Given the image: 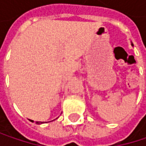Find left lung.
<instances>
[{
  "instance_id": "left-lung-1",
  "label": "left lung",
  "mask_w": 146,
  "mask_h": 146,
  "mask_svg": "<svg viewBox=\"0 0 146 146\" xmlns=\"http://www.w3.org/2000/svg\"><path fill=\"white\" fill-rule=\"evenodd\" d=\"M131 44H132V45H133V43H131Z\"/></svg>"
}]
</instances>
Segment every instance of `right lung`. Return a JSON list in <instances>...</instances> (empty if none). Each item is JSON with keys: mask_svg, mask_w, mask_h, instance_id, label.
<instances>
[{"mask_svg": "<svg viewBox=\"0 0 146 146\" xmlns=\"http://www.w3.org/2000/svg\"><path fill=\"white\" fill-rule=\"evenodd\" d=\"M29 120H30V119H29ZM30 122L33 123L34 121H33V120H30ZM36 123H37V124H41V123H44V122H36Z\"/></svg>", "mask_w": 146, "mask_h": 146, "instance_id": "add662e5", "label": "right lung"}]
</instances>
